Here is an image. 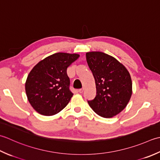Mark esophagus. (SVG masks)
Here are the masks:
<instances>
[{
	"mask_svg": "<svg viewBox=\"0 0 160 160\" xmlns=\"http://www.w3.org/2000/svg\"><path fill=\"white\" fill-rule=\"evenodd\" d=\"M78 91H79V93H83V88H81V89H79Z\"/></svg>",
	"mask_w": 160,
	"mask_h": 160,
	"instance_id": "1",
	"label": "esophagus"
}]
</instances>
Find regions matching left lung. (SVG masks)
<instances>
[{
  "mask_svg": "<svg viewBox=\"0 0 160 160\" xmlns=\"http://www.w3.org/2000/svg\"><path fill=\"white\" fill-rule=\"evenodd\" d=\"M86 60L95 80L97 94L88 101L97 115L110 118L121 112L132 95V81L125 66L101 52L86 53Z\"/></svg>",
  "mask_w": 160,
  "mask_h": 160,
  "instance_id": "1",
  "label": "left lung"
}]
</instances>
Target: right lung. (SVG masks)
I'll return each mask as SVG.
<instances>
[{
  "instance_id": "obj_1",
  "label": "right lung",
  "mask_w": 160,
  "mask_h": 160,
  "mask_svg": "<svg viewBox=\"0 0 160 160\" xmlns=\"http://www.w3.org/2000/svg\"><path fill=\"white\" fill-rule=\"evenodd\" d=\"M79 55L58 52L36 65L28 74L25 83L28 99L33 108L45 116L59 112L70 101L67 68Z\"/></svg>"
}]
</instances>
